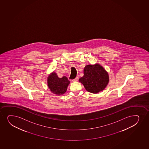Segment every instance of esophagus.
I'll return each mask as SVG.
<instances>
[{
	"instance_id": "1",
	"label": "esophagus",
	"mask_w": 149,
	"mask_h": 149,
	"mask_svg": "<svg viewBox=\"0 0 149 149\" xmlns=\"http://www.w3.org/2000/svg\"><path fill=\"white\" fill-rule=\"evenodd\" d=\"M78 80H79V77H76L75 79H74V80H72V81L74 82V81H77Z\"/></svg>"
}]
</instances>
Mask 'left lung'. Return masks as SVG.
Segmentation results:
<instances>
[{
  "label": "left lung",
  "mask_w": 149,
  "mask_h": 149,
  "mask_svg": "<svg viewBox=\"0 0 149 149\" xmlns=\"http://www.w3.org/2000/svg\"><path fill=\"white\" fill-rule=\"evenodd\" d=\"M84 73V76L79 79V81L89 93H97L102 91L109 83L108 72L99 63L86 65Z\"/></svg>",
  "instance_id": "obj_1"
}]
</instances>
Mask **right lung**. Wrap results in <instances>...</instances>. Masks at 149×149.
<instances>
[{
	"label": "right lung",
	"mask_w": 149,
	"mask_h": 149,
	"mask_svg": "<svg viewBox=\"0 0 149 149\" xmlns=\"http://www.w3.org/2000/svg\"><path fill=\"white\" fill-rule=\"evenodd\" d=\"M70 83V81L66 77L60 78L54 72L50 74L47 79L49 88L51 93L56 95H61L65 93Z\"/></svg>",
	"instance_id": "add662e5"
}]
</instances>
